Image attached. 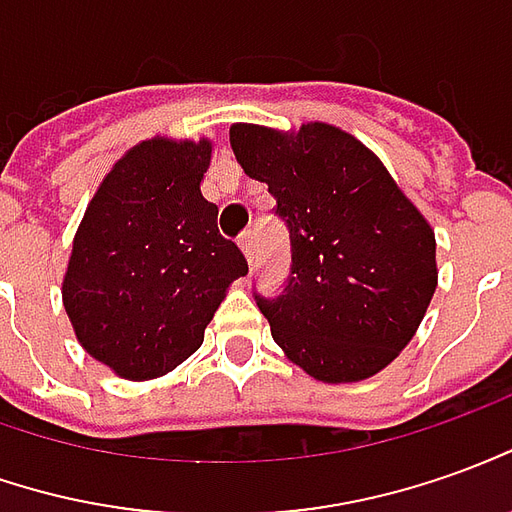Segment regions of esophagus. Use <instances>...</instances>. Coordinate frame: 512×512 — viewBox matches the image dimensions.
Listing matches in <instances>:
<instances>
[{
    "label": "esophagus",
    "mask_w": 512,
    "mask_h": 512,
    "mask_svg": "<svg viewBox=\"0 0 512 512\" xmlns=\"http://www.w3.org/2000/svg\"><path fill=\"white\" fill-rule=\"evenodd\" d=\"M239 248L245 253L248 264L253 262V253H256V234H253V231H245V234L239 236Z\"/></svg>",
    "instance_id": "esophagus-1"
}]
</instances>
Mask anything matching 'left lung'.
<instances>
[{"label": "left lung", "mask_w": 512, "mask_h": 512, "mask_svg": "<svg viewBox=\"0 0 512 512\" xmlns=\"http://www.w3.org/2000/svg\"><path fill=\"white\" fill-rule=\"evenodd\" d=\"M231 147L290 231L281 295L253 292L273 340L320 382H359L387 368L438 287L429 222L365 144L331 125L298 133L234 125Z\"/></svg>", "instance_id": "1"}]
</instances>
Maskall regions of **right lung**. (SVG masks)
<instances>
[{
    "mask_svg": "<svg viewBox=\"0 0 512 512\" xmlns=\"http://www.w3.org/2000/svg\"><path fill=\"white\" fill-rule=\"evenodd\" d=\"M209 164L206 139L136 144L74 234L63 306L80 345L122 379H155L192 357L228 284L248 273L200 195Z\"/></svg>",
    "mask_w": 512,
    "mask_h": 512,
    "instance_id": "add662e5",
    "label": "right lung"
}]
</instances>
